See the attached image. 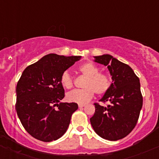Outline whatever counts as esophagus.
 Returning <instances> with one entry per match:
<instances>
[{
  "mask_svg": "<svg viewBox=\"0 0 159 159\" xmlns=\"http://www.w3.org/2000/svg\"><path fill=\"white\" fill-rule=\"evenodd\" d=\"M84 106H85V105H78V107H79L80 108H83V107H84Z\"/></svg>",
  "mask_w": 159,
  "mask_h": 159,
  "instance_id": "obj_1",
  "label": "esophagus"
}]
</instances>
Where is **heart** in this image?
Wrapping results in <instances>:
<instances>
[{
    "label": "heart",
    "mask_w": 159,
    "mask_h": 159,
    "mask_svg": "<svg viewBox=\"0 0 159 159\" xmlns=\"http://www.w3.org/2000/svg\"><path fill=\"white\" fill-rule=\"evenodd\" d=\"M80 73L86 79L83 84L84 89L74 90L67 94V100L70 102L85 105L94 97V92L98 95H103L110 89L111 81L108 75L99 72L98 67L91 62L84 63L78 67ZM61 84L65 89H70L74 86V81L69 72L65 71L61 76Z\"/></svg>",
    "instance_id": "b5f03b06"
}]
</instances>
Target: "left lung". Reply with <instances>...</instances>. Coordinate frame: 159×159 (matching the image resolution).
Listing matches in <instances>:
<instances>
[{
	"mask_svg": "<svg viewBox=\"0 0 159 159\" xmlns=\"http://www.w3.org/2000/svg\"><path fill=\"white\" fill-rule=\"evenodd\" d=\"M94 57L96 62L108 67L113 83L100 100L109 105L94 103L95 111L90 121L100 137L119 140L131 133L139 120L143 103L139 78L131 67L109 54Z\"/></svg>",
	"mask_w": 159,
	"mask_h": 159,
	"instance_id": "8db88e82",
	"label": "left lung"
}]
</instances>
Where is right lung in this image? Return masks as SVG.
Here are the masks:
<instances>
[{
  "mask_svg": "<svg viewBox=\"0 0 159 159\" xmlns=\"http://www.w3.org/2000/svg\"><path fill=\"white\" fill-rule=\"evenodd\" d=\"M80 58L49 54L22 73L16 87V111L23 127L34 139L49 142L66 132L78 106L74 102L60 103L65 97L60 79Z\"/></svg>",
  "mask_w": 159,
  "mask_h": 159,
  "instance_id": "add662e5",
  "label": "right lung"
}]
</instances>
